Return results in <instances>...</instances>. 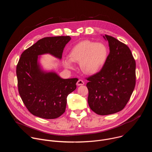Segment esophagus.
<instances>
[{"instance_id":"1","label":"esophagus","mask_w":152,"mask_h":152,"mask_svg":"<svg viewBox=\"0 0 152 152\" xmlns=\"http://www.w3.org/2000/svg\"><path fill=\"white\" fill-rule=\"evenodd\" d=\"M76 84H77V86H79V85H84V82H83L82 80L79 79V80H78V81L77 82Z\"/></svg>"}]
</instances>
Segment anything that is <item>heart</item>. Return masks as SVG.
<instances>
[{
	"instance_id": "heart-1",
	"label": "heart",
	"mask_w": 152,
	"mask_h": 152,
	"mask_svg": "<svg viewBox=\"0 0 152 152\" xmlns=\"http://www.w3.org/2000/svg\"><path fill=\"white\" fill-rule=\"evenodd\" d=\"M109 51L107 46L102 42L82 41L71 50L69 58H64L65 67L74 68L73 62H80L81 70L86 74L93 75L98 72L106 63Z\"/></svg>"
}]
</instances>
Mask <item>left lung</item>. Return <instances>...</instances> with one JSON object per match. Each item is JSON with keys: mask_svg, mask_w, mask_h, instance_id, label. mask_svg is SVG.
Returning <instances> with one entry per match:
<instances>
[{"mask_svg": "<svg viewBox=\"0 0 152 152\" xmlns=\"http://www.w3.org/2000/svg\"><path fill=\"white\" fill-rule=\"evenodd\" d=\"M110 53L102 70L87 78L88 103L98 115H106L121 111L135 86V61L131 50L116 38L105 35Z\"/></svg>", "mask_w": 152, "mask_h": 152, "instance_id": "left-lung-1", "label": "left lung"}]
</instances>
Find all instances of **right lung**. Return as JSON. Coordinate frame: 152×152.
Wrapping results in <instances>:
<instances>
[{
	"label": "right lung",
	"mask_w": 152,
	"mask_h": 152,
	"mask_svg": "<svg viewBox=\"0 0 152 152\" xmlns=\"http://www.w3.org/2000/svg\"><path fill=\"white\" fill-rule=\"evenodd\" d=\"M70 36L45 37L21 55L16 69L20 96L28 111L45 119L60 117L66 111L67 97L76 88L77 78L62 79L54 71L43 70L41 55L50 54L61 59Z\"/></svg>",
	"instance_id": "1"
}]
</instances>
